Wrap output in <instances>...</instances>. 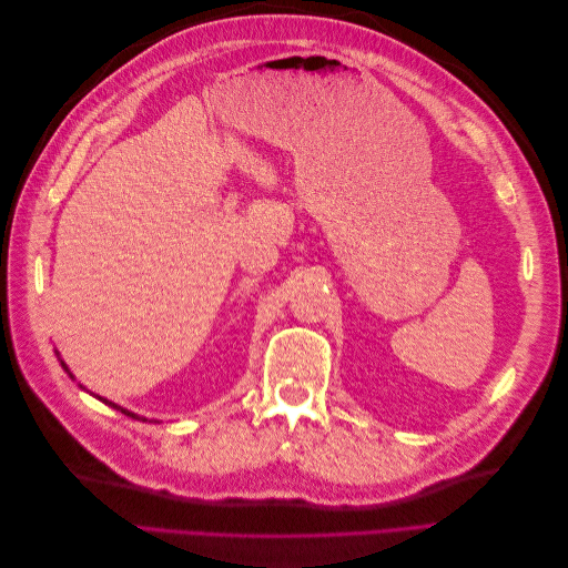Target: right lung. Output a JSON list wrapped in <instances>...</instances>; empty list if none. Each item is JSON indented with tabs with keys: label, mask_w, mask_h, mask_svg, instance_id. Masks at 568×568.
Returning <instances> with one entry per match:
<instances>
[{
	"label": "right lung",
	"mask_w": 568,
	"mask_h": 568,
	"mask_svg": "<svg viewBox=\"0 0 568 568\" xmlns=\"http://www.w3.org/2000/svg\"><path fill=\"white\" fill-rule=\"evenodd\" d=\"M61 367H63V369L68 372V367H65L63 363H61ZM68 374H71V372H68ZM71 376H73V374H71ZM101 400H104V398H101ZM104 403H109V400H104ZM109 405H111V407H115V409H120V412H123V415H128V417H132V419H142V422H146L144 417H136V415H134V412H128V409H123V407H118V405H113V403H109Z\"/></svg>",
	"instance_id": "obj_1"
}]
</instances>
